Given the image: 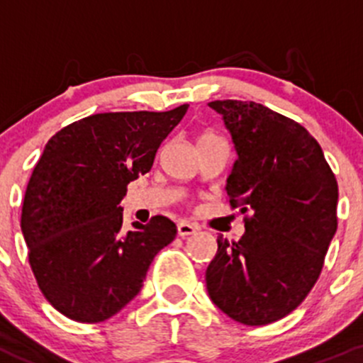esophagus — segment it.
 I'll use <instances>...</instances> for the list:
<instances>
[{"label":"esophagus","mask_w":363,"mask_h":363,"mask_svg":"<svg viewBox=\"0 0 363 363\" xmlns=\"http://www.w3.org/2000/svg\"><path fill=\"white\" fill-rule=\"evenodd\" d=\"M196 232H199V228H196L195 225H191V223L181 221L177 225V233H179V237H182V239H186V237H189V235H195Z\"/></svg>","instance_id":"esophagus-1"}]
</instances>
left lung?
Instances as JSON below:
<instances>
[{
	"label": "left lung",
	"instance_id": "1",
	"mask_svg": "<svg viewBox=\"0 0 363 363\" xmlns=\"http://www.w3.org/2000/svg\"><path fill=\"white\" fill-rule=\"evenodd\" d=\"M239 158L226 179L230 205L252 212L237 242L218 237L205 283L232 320L258 327L302 303L337 230L339 189L316 138L255 101L216 100Z\"/></svg>",
	"mask_w": 363,
	"mask_h": 363
}]
</instances>
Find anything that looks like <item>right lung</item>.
<instances>
[{"label":"right lung","instance_id":"right-lung-1","mask_svg":"<svg viewBox=\"0 0 363 363\" xmlns=\"http://www.w3.org/2000/svg\"><path fill=\"white\" fill-rule=\"evenodd\" d=\"M188 107L94 113L47 142L26 188L21 230L38 288L69 320L100 323L119 313L177 235L164 216L124 232L119 203Z\"/></svg>","mask_w":363,"mask_h":363}]
</instances>
